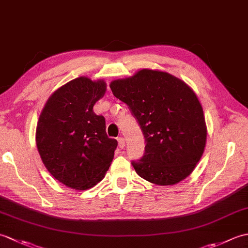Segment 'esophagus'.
<instances>
[{
	"label": "esophagus",
	"mask_w": 248,
	"mask_h": 248,
	"mask_svg": "<svg viewBox=\"0 0 248 248\" xmlns=\"http://www.w3.org/2000/svg\"><path fill=\"white\" fill-rule=\"evenodd\" d=\"M118 146L120 149H124V146H125V141H124V138H119L118 139Z\"/></svg>",
	"instance_id": "34e87169"
}]
</instances>
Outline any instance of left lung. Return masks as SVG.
Returning <instances> with one entry per match:
<instances>
[{"label":"left lung","instance_id":"1","mask_svg":"<svg viewBox=\"0 0 248 248\" xmlns=\"http://www.w3.org/2000/svg\"><path fill=\"white\" fill-rule=\"evenodd\" d=\"M114 96L130 108L146 146L136 173L156 186H173L191 175L207 141L199 100L186 82L165 71L141 69L110 82Z\"/></svg>","mask_w":248,"mask_h":248}]
</instances>
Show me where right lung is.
<instances>
[{"label": "right lung", "mask_w": 248, "mask_h": 248, "mask_svg": "<svg viewBox=\"0 0 248 248\" xmlns=\"http://www.w3.org/2000/svg\"><path fill=\"white\" fill-rule=\"evenodd\" d=\"M105 91L103 80L77 78L51 94L37 123L36 145L46 168L78 191L102 180L118 144L108 136L103 116L93 109Z\"/></svg>", "instance_id": "1"}]
</instances>
